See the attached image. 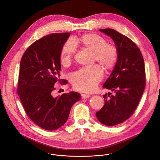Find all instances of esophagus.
Segmentation results:
<instances>
[{"mask_svg":"<svg viewBox=\"0 0 160 160\" xmlns=\"http://www.w3.org/2000/svg\"><path fill=\"white\" fill-rule=\"evenodd\" d=\"M90 95L88 94H82V99H85V98H87L90 97Z\"/></svg>","mask_w":160,"mask_h":160,"instance_id":"obj_1","label":"esophagus"}]
</instances>
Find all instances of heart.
Returning a JSON list of instances; mask_svg holds the SVG:
<instances>
[{
  "label": "heart",
  "instance_id": "obj_1",
  "mask_svg": "<svg viewBox=\"0 0 160 160\" xmlns=\"http://www.w3.org/2000/svg\"><path fill=\"white\" fill-rule=\"evenodd\" d=\"M76 43L93 52V60L98 62L105 71L112 69L118 60V51L112 44H107L102 36L93 33L85 34L77 39ZM77 50L74 41L70 39L64 44L61 52L62 65L67 67L71 64ZM103 78L102 68L95 65L80 68L73 73L70 81L74 88L83 92H90L95 89Z\"/></svg>",
  "mask_w": 160,
  "mask_h": 160
}]
</instances>
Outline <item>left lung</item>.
I'll use <instances>...</instances> for the list:
<instances>
[{
    "label": "left lung",
    "instance_id": "obj_1",
    "mask_svg": "<svg viewBox=\"0 0 160 160\" xmlns=\"http://www.w3.org/2000/svg\"><path fill=\"white\" fill-rule=\"evenodd\" d=\"M99 30L113 39L118 51L117 63L103 85L114 95H103L105 104L95 114L100 122L112 126L129 119L138 105L146 85L144 62L140 49L129 38L113 29Z\"/></svg>",
    "mask_w": 160,
    "mask_h": 160
}]
</instances>
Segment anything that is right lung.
<instances>
[{
  "label": "right lung",
  "mask_w": 160,
  "mask_h": 160,
  "mask_svg": "<svg viewBox=\"0 0 160 160\" xmlns=\"http://www.w3.org/2000/svg\"><path fill=\"white\" fill-rule=\"evenodd\" d=\"M70 32L55 33L36 41L21 60L18 93L28 116L39 127L56 130L67 121L72 105L81 95L71 92L54 97L56 82L60 79V57Z\"/></svg>",
  "instance_id": "add662e5"
}]
</instances>
